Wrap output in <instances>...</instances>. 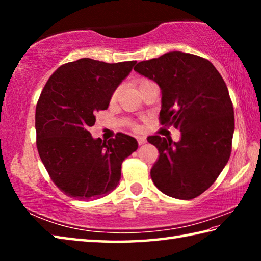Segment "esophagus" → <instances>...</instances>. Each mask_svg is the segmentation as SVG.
<instances>
[{
    "label": "esophagus",
    "mask_w": 261,
    "mask_h": 261,
    "mask_svg": "<svg viewBox=\"0 0 261 261\" xmlns=\"http://www.w3.org/2000/svg\"><path fill=\"white\" fill-rule=\"evenodd\" d=\"M137 141H138V144L139 145H144L145 143H146V138H145V137H141V136H139V137H137Z\"/></svg>",
    "instance_id": "obj_1"
}]
</instances>
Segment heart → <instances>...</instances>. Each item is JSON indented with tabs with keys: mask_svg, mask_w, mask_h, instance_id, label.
<instances>
[{
	"mask_svg": "<svg viewBox=\"0 0 261 261\" xmlns=\"http://www.w3.org/2000/svg\"><path fill=\"white\" fill-rule=\"evenodd\" d=\"M147 82H149V81H141L140 85H141V84H144V83H147ZM140 85H139V86H140ZM117 92H118V91H115L114 93H113V95H112V101H114L115 99H116V96H117Z\"/></svg>",
	"mask_w": 261,
	"mask_h": 261,
	"instance_id": "obj_1",
	"label": "heart"
}]
</instances>
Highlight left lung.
<instances>
[{
  "label": "left lung",
  "instance_id": "obj_1",
  "mask_svg": "<svg viewBox=\"0 0 261 261\" xmlns=\"http://www.w3.org/2000/svg\"><path fill=\"white\" fill-rule=\"evenodd\" d=\"M135 71L160 86V123L182 135L177 143L147 138L160 154L153 183L167 196L193 199L215 182L231 153L235 117L226 83L208 60L182 51L139 62Z\"/></svg>",
  "mask_w": 261,
  "mask_h": 261
}]
</instances>
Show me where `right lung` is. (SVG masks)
Returning <instances> with one entry per match:
<instances>
[{
    "instance_id": "right-lung-1",
    "label": "right lung",
    "mask_w": 261,
    "mask_h": 261,
    "mask_svg": "<svg viewBox=\"0 0 261 261\" xmlns=\"http://www.w3.org/2000/svg\"><path fill=\"white\" fill-rule=\"evenodd\" d=\"M136 61L106 63L81 59L61 65L48 79L35 108L37 148L53 182L77 200L107 196L121 179V167L138 143L124 134L94 139L88 127Z\"/></svg>"
}]
</instances>
